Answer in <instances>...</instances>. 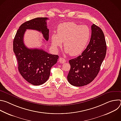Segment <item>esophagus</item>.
Here are the masks:
<instances>
[{"instance_id": "obj_1", "label": "esophagus", "mask_w": 121, "mask_h": 121, "mask_svg": "<svg viewBox=\"0 0 121 121\" xmlns=\"http://www.w3.org/2000/svg\"><path fill=\"white\" fill-rule=\"evenodd\" d=\"M59 62H60V63H61V64H64V63H65L66 62L64 58H62V57H60L59 58Z\"/></svg>"}]
</instances>
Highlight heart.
<instances>
[{"label":"heart","mask_w":121,"mask_h":121,"mask_svg":"<svg viewBox=\"0 0 121 121\" xmlns=\"http://www.w3.org/2000/svg\"><path fill=\"white\" fill-rule=\"evenodd\" d=\"M91 32L87 25H80L74 22L60 23L57 28V34L51 37V43L55 50L61 47L64 41L65 52L71 56L81 54L91 40Z\"/></svg>","instance_id":"obj_1"}]
</instances>
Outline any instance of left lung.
Here are the masks:
<instances>
[{"label":"left lung","mask_w":121,"mask_h":121,"mask_svg":"<svg viewBox=\"0 0 121 121\" xmlns=\"http://www.w3.org/2000/svg\"><path fill=\"white\" fill-rule=\"evenodd\" d=\"M107 46L102 30L93 24L87 48L77 58L69 61L71 68L67 75L70 84L81 87L92 82L98 74L106 53Z\"/></svg>","instance_id":"1"}]
</instances>
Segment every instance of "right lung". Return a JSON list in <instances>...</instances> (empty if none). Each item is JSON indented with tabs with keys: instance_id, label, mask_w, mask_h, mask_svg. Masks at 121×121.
Masks as SVG:
<instances>
[{
	"instance_id": "1",
	"label": "right lung",
	"mask_w": 121,
	"mask_h": 121,
	"mask_svg": "<svg viewBox=\"0 0 121 121\" xmlns=\"http://www.w3.org/2000/svg\"><path fill=\"white\" fill-rule=\"evenodd\" d=\"M47 18H37L25 22L18 30L13 40V51L18 63V69L22 77L35 86L44 83L49 78L51 67L55 65L58 56L48 54L41 49H30L23 42L27 29L41 32L46 41L49 39Z\"/></svg>"
}]
</instances>
